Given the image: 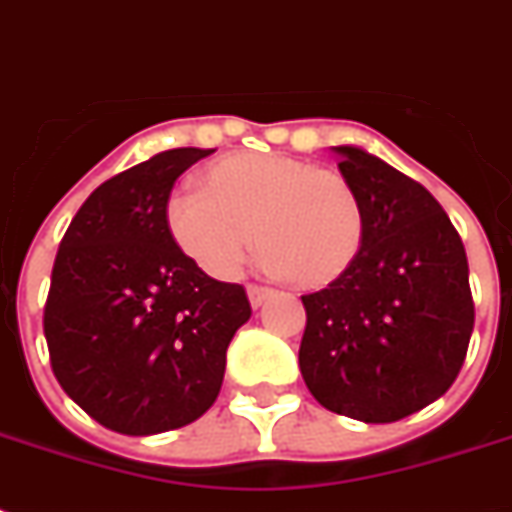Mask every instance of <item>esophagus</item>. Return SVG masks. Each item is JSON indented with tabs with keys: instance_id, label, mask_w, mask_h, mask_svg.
<instances>
[{
	"instance_id": "esophagus-1",
	"label": "esophagus",
	"mask_w": 512,
	"mask_h": 512,
	"mask_svg": "<svg viewBox=\"0 0 512 512\" xmlns=\"http://www.w3.org/2000/svg\"><path fill=\"white\" fill-rule=\"evenodd\" d=\"M247 295H249V303H252V308H260V305H263L265 300L273 295V289L260 287V284H249Z\"/></svg>"
}]
</instances>
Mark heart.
Masks as SVG:
<instances>
[{
    "label": "heart",
    "mask_w": 512,
    "mask_h": 512,
    "mask_svg": "<svg viewBox=\"0 0 512 512\" xmlns=\"http://www.w3.org/2000/svg\"><path fill=\"white\" fill-rule=\"evenodd\" d=\"M164 223L180 252L215 279L239 273L255 228L265 271L303 289L340 279L364 244V209L348 177L284 154L217 162L204 191L172 193Z\"/></svg>",
    "instance_id": "heart-1"
}]
</instances>
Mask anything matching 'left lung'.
Here are the masks:
<instances>
[{"label": "left lung", "mask_w": 512, "mask_h": 512, "mask_svg": "<svg viewBox=\"0 0 512 512\" xmlns=\"http://www.w3.org/2000/svg\"><path fill=\"white\" fill-rule=\"evenodd\" d=\"M364 209L348 271L303 295L300 372L329 412L396 422L457 380L473 335L468 255L428 188L361 148H337Z\"/></svg>", "instance_id": "8db88e82"}]
</instances>
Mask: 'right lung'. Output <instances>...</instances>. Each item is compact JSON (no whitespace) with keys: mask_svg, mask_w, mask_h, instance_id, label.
I'll return each mask as SVG.
<instances>
[{"mask_svg":"<svg viewBox=\"0 0 512 512\" xmlns=\"http://www.w3.org/2000/svg\"><path fill=\"white\" fill-rule=\"evenodd\" d=\"M212 151L172 148L98 185L55 255L44 305L52 374L124 436L199 420L223 385L228 342L252 316L244 287L209 279L164 223L175 180Z\"/></svg>","mask_w":512,"mask_h":512,"instance_id":"obj_1","label":"right lung"}]
</instances>
